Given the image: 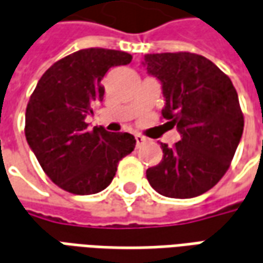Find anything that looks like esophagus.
<instances>
[{
    "mask_svg": "<svg viewBox=\"0 0 263 263\" xmlns=\"http://www.w3.org/2000/svg\"><path fill=\"white\" fill-rule=\"evenodd\" d=\"M135 137H136V143H137V147H140L141 144H143V143L146 141V139H144V137H143L141 135H136Z\"/></svg>",
    "mask_w": 263,
    "mask_h": 263,
    "instance_id": "34e87169",
    "label": "esophagus"
}]
</instances>
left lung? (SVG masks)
Returning <instances> with one entry per match:
<instances>
[{"label": "left lung", "mask_w": 263, "mask_h": 263, "mask_svg": "<svg viewBox=\"0 0 263 263\" xmlns=\"http://www.w3.org/2000/svg\"><path fill=\"white\" fill-rule=\"evenodd\" d=\"M147 73L160 81L165 99L161 110L181 140L161 143L163 158L146 171L158 194L193 198L211 190L227 170L243 132L238 93L210 59L191 53H147Z\"/></svg>", "instance_id": "left-lung-1"}]
</instances>
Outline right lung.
<instances>
[{"label": "right lung", "mask_w": 263, "mask_h": 263, "mask_svg": "<svg viewBox=\"0 0 263 263\" xmlns=\"http://www.w3.org/2000/svg\"><path fill=\"white\" fill-rule=\"evenodd\" d=\"M127 52L89 48L58 61L39 79L25 113V137L42 170L68 193H100L117 164L135 150L130 133L87 128L92 106L103 100L102 79L113 66L127 65Z\"/></svg>", "instance_id": "obj_1"}]
</instances>
